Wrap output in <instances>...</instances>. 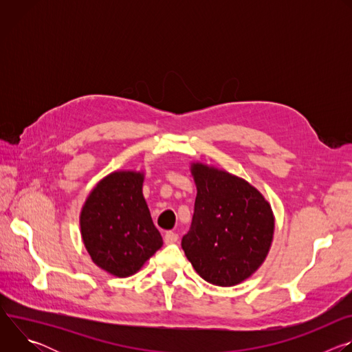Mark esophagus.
Here are the masks:
<instances>
[{
    "label": "esophagus",
    "mask_w": 352,
    "mask_h": 352,
    "mask_svg": "<svg viewBox=\"0 0 352 352\" xmlns=\"http://www.w3.org/2000/svg\"><path fill=\"white\" fill-rule=\"evenodd\" d=\"M178 241V234L177 232H173V231H167L166 235H164V242L168 245V243H174Z\"/></svg>",
    "instance_id": "34e87169"
}]
</instances>
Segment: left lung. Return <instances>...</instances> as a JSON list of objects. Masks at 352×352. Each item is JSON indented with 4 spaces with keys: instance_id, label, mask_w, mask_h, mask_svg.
I'll list each match as a JSON object with an SVG mask.
<instances>
[{
    "instance_id": "obj_1",
    "label": "left lung",
    "mask_w": 352,
    "mask_h": 352,
    "mask_svg": "<svg viewBox=\"0 0 352 352\" xmlns=\"http://www.w3.org/2000/svg\"><path fill=\"white\" fill-rule=\"evenodd\" d=\"M196 184L192 224L182 249L196 273L210 284L231 287L265 262L274 234V216L265 196L245 179L192 163Z\"/></svg>"
}]
</instances>
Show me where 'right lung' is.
Returning a JSON list of instances; mask_svg holds the SVG:
<instances>
[{
  "label": "right lung",
  "instance_id": "right-lung-1",
  "mask_svg": "<svg viewBox=\"0 0 352 352\" xmlns=\"http://www.w3.org/2000/svg\"><path fill=\"white\" fill-rule=\"evenodd\" d=\"M143 173L116 171L87 196L80 234L91 261L116 277L140 270L163 245L142 193Z\"/></svg>",
  "mask_w": 352,
  "mask_h": 352
}]
</instances>
